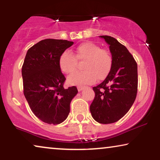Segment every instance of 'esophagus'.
Instances as JSON below:
<instances>
[{
  "instance_id": "1",
  "label": "esophagus",
  "mask_w": 160,
  "mask_h": 160,
  "mask_svg": "<svg viewBox=\"0 0 160 160\" xmlns=\"http://www.w3.org/2000/svg\"><path fill=\"white\" fill-rule=\"evenodd\" d=\"M86 87L85 86H78V87H77V89H78V92H81L82 91V90L84 89V88H85Z\"/></svg>"
}]
</instances>
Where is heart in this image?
<instances>
[{"mask_svg":"<svg viewBox=\"0 0 160 160\" xmlns=\"http://www.w3.org/2000/svg\"><path fill=\"white\" fill-rule=\"evenodd\" d=\"M78 61L83 62L84 71L76 72L68 78L71 85L92 84L97 80L107 78L112 67V57L108 50L102 49L97 44L86 42L76 47L74 55L66 50L60 55L59 68L66 74L73 73L77 67Z\"/></svg>","mask_w":160,"mask_h":160,"instance_id":"heart-1","label":"heart"}]
</instances>
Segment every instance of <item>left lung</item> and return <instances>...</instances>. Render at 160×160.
<instances>
[{
	"mask_svg": "<svg viewBox=\"0 0 160 160\" xmlns=\"http://www.w3.org/2000/svg\"><path fill=\"white\" fill-rule=\"evenodd\" d=\"M112 54V67L107 78L97 87L90 105L97 122L109 124L122 118L135 101L138 89L137 63L128 49L116 39L102 35Z\"/></svg>",
	"mask_w": 160,
	"mask_h": 160,
	"instance_id": "8db88e82",
	"label": "left lung"
}]
</instances>
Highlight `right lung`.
I'll list each match as a JSON object with an SVG mask.
<instances>
[{"mask_svg":"<svg viewBox=\"0 0 160 160\" xmlns=\"http://www.w3.org/2000/svg\"><path fill=\"white\" fill-rule=\"evenodd\" d=\"M73 42L45 39L28 50L22 68L24 94L36 117L48 124L61 123L70 112L77 88L63 87L66 78L59 68L60 55Z\"/></svg>","mask_w":160,"mask_h":160,"instance_id":"add662e5","label":"right lung"}]
</instances>
